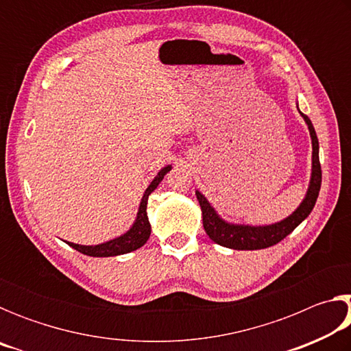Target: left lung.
<instances>
[{"label":"left lung","instance_id":"left-lung-1","mask_svg":"<svg viewBox=\"0 0 351 351\" xmlns=\"http://www.w3.org/2000/svg\"><path fill=\"white\" fill-rule=\"evenodd\" d=\"M300 114L305 119L313 141V173L305 199L302 201V204L297 207V210L293 215L285 218L283 221L271 226H258V228H255V226H239L223 221V219L217 215V212L213 210L209 201H207L199 192H197V198L199 201L201 210H203L204 230L212 241H215L224 247L239 249V251L265 249L277 245L278 241H282L285 237L293 232L297 226L310 215L319 197L320 184H322V169H320L319 162V141L316 132H314L310 117L305 116L304 112H300Z\"/></svg>","mask_w":351,"mask_h":351}]
</instances>
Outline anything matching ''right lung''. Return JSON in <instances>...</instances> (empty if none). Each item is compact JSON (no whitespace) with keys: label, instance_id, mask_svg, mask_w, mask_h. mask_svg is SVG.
Instances as JSON below:
<instances>
[{"label":"right lung","instance_id":"1","mask_svg":"<svg viewBox=\"0 0 351 351\" xmlns=\"http://www.w3.org/2000/svg\"><path fill=\"white\" fill-rule=\"evenodd\" d=\"M170 170H171L170 165L164 167L152 181L150 186L147 187L144 197H142V201H141L138 218H136L133 228L130 229L127 234H123L119 237V239L102 243V245H97V246H82V245H74V243H69V241L68 245L73 249H75V251H79L85 255H90V257H114V255L132 252V251H136V249H139L141 246H144L152 232V226L148 223V217H147L148 195L158 187V184L162 181L165 173Z\"/></svg>","mask_w":351,"mask_h":351}]
</instances>
